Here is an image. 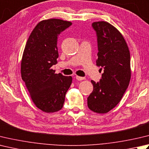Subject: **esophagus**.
<instances>
[{
    "label": "esophagus",
    "mask_w": 149,
    "mask_h": 149,
    "mask_svg": "<svg viewBox=\"0 0 149 149\" xmlns=\"http://www.w3.org/2000/svg\"><path fill=\"white\" fill-rule=\"evenodd\" d=\"M75 78H76V79L78 81H82V80L84 79V77L78 76V75H76V76H75Z\"/></svg>",
    "instance_id": "obj_1"
}]
</instances>
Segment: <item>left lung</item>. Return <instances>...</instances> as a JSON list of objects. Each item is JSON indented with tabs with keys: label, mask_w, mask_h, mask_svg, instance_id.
Segmentation results:
<instances>
[{
	"label": "left lung",
	"mask_w": 149,
	"mask_h": 149,
	"mask_svg": "<svg viewBox=\"0 0 149 149\" xmlns=\"http://www.w3.org/2000/svg\"><path fill=\"white\" fill-rule=\"evenodd\" d=\"M92 27L97 39L96 65L104 69L100 82L91 83L94 90L87 99L92 111L105 113L120 102L129 86L130 55L127 44L114 26L105 21L94 22Z\"/></svg>",
	"instance_id": "obj_1"
}]
</instances>
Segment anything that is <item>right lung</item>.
<instances>
[{"label": "right lung", "instance_id": "1", "mask_svg": "<svg viewBox=\"0 0 149 149\" xmlns=\"http://www.w3.org/2000/svg\"><path fill=\"white\" fill-rule=\"evenodd\" d=\"M71 22L50 19L39 22L29 37L23 52L20 71L32 101L46 113L60 110L72 82L71 76L55 74L52 66L57 63L58 36Z\"/></svg>", "mask_w": 149, "mask_h": 149}]
</instances>
